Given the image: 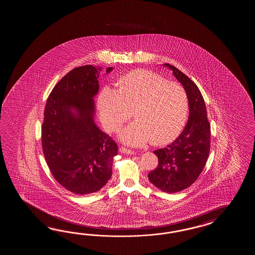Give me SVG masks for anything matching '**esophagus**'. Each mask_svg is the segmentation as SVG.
Here are the masks:
<instances>
[{
  "label": "esophagus",
  "instance_id": "esophagus-1",
  "mask_svg": "<svg viewBox=\"0 0 255 255\" xmlns=\"http://www.w3.org/2000/svg\"><path fill=\"white\" fill-rule=\"evenodd\" d=\"M120 151L121 152V153H125V154H130V155H134V154H135L134 150L129 149V148H127L125 146H120Z\"/></svg>",
  "mask_w": 255,
  "mask_h": 255
}]
</instances>
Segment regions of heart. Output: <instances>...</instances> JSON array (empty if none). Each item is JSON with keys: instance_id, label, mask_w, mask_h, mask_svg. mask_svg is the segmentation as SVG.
<instances>
[{"instance_id": "heart-1", "label": "heart", "mask_w": 255, "mask_h": 255, "mask_svg": "<svg viewBox=\"0 0 255 255\" xmlns=\"http://www.w3.org/2000/svg\"><path fill=\"white\" fill-rule=\"evenodd\" d=\"M118 88L106 86L99 92L98 107L106 129L116 132L135 119L120 134L133 146L150 141L161 146L174 140L189 118L190 99L184 87L148 70L127 73L118 79Z\"/></svg>"}]
</instances>
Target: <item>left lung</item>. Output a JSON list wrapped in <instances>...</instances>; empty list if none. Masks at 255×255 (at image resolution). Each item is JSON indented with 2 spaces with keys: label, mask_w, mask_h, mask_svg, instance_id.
Here are the masks:
<instances>
[{
  "label": "left lung",
  "mask_w": 255,
  "mask_h": 255,
  "mask_svg": "<svg viewBox=\"0 0 255 255\" xmlns=\"http://www.w3.org/2000/svg\"><path fill=\"white\" fill-rule=\"evenodd\" d=\"M168 66L184 87L190 99V116L182 133L166 147L155 150L157 168L148 179L159 190L175 193L195 182L206 165L211 149V125L203 97L195 83L174 65Z\"/></svg>",
  "instance_id": "obj_1"
}]
</instances>
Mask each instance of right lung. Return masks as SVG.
<instances>
[{
    "label": "right lung",
    "instance_id": "right-lung-1",
    "mask_svg": "<svg viewBox=\"0 0 255 255\" xmlns=\"http://www.w3.org/2000/svg\"><path fill=\"white\" fill-rule=\"evenodd\" d=\"M101 70V66L87 65L67 73L50 93L43 112L45 161L56 181L78 195L97 192L108 183L119 151L113 138L93 120V98ZM111 70L108 67L107 73Z\"/></svg>",
    "mask_w": 255,
    "mask_h": 255
}]
</instances>
